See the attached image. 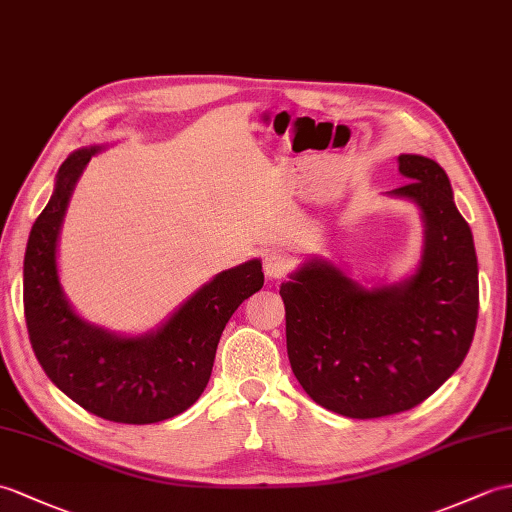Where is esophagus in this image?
Here are the masks:
<instances>
[{"label": "esophagus", "instance_id": "esophagus-1", "mask_svg": "<svg viewBox=\"0 0 512 512\" xmlns=\"http://www.w3.org/2000/svg\"><path fill=\"white\" fill-rule=\"evenodd\" d=\"M290 268H292L290 255H285L281 251L266 253V257H264V270H266V275L270 279H281Z\"/></svg>", "mask_w": 512, "mask_h": 512}]
</instances>
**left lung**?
<instances>
[{"instance_id":"obj_1","label":"left lung","mask_w":512,"mask_h":512,"mask_svg":"<svg viewBox=\"0 0 512 512\" xmlns=\"http://www.w3.org/2000/svg\"><path fill=\"white\" fill-rule=\"evenodd\" d=\"M399 172L410 181L388 194L417 202L425 224L412 277L362 288L312 259L279 290L292 373L318 406L349 419L419 406L465 360L478 320V257L445 170L401 154Z\"/></svg>"}]
</instances>
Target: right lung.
I'll return each instance as SVG.
<instances>
[{
  "label": "right lung",
  "instance_id": "1",
  "mask_svg": "<svg viewBox=\"0 0 512 512\" xmlns=\"http://www.w3.org/2000/svg\"><path fill=\"white\" fill-rule=\"evenodd\" d=\"M100 146L71 152L23 259V310L34 355L56 388L95 417L146 425L185 412L207 388L224 327L261 290L251 259L202 285L165 323L144 336H117L80 318L61 288L56 244L71 192Z\"/></svg>",
  "mask_w": 512,
  "mask_h": 512
}]
</instances>
